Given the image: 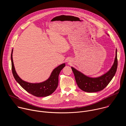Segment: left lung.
<instances>
[{
  "instance_id": "left-lung-1",
  "label": "left lung",
  "mask_w": 126,
  "mask_h": 126,
  "mask_svg": "<svg viewBox=\"0 0 126 126\" xmlns=\"http://www.w3.org/2000/svg\"><path fill=\"white\" fill-rule=\"evenodd\" d=\"M108 35H109L108 34ZM117 66V51L116 49V56L113 65L107 72L100 77H90L73 67H71V69L73 71L76 82L79 88L83 91L93 93L102 90L109 84L115 75Z\"/></svg>"
}]
</instances>
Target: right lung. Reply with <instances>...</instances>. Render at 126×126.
<instances>
[{
    "label": "right lung",
    "instance_id": "1",
    "mask_svg": "<svg viewBox=\"0 0 126 126\" xmlns=\"http://www.w3.org/2000/svg\"><path fill=\"white\" fill-rule=\"evenodd\" d=\"M13 49L11 52V60L12 74L14 79L24 90L29 93L38 97H46L54 92L58 85V76L60 71L65 66L63 63L54 69L48 79L44 82L37 83H31L22 80L18 75L15 69L12 58Z\"/></svg>",
    "mask_w": 126,
    "mask_h": 126
}]
</instances>
